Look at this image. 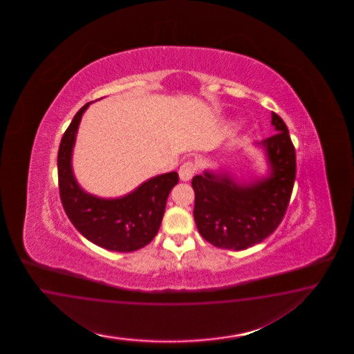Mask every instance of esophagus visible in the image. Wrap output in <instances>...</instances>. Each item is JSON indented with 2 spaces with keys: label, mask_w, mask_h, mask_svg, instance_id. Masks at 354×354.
Masks as SVG:
<instances>
[{
  "label": "esophagus",
  "mask_w": 354,
  "mask_h": 354,
  "mask_svg": "<svg viewBox=\"0 0 354 354\" xmlns=\"http://www.w3.org/2000/svg\"><path fill=\"white\" fill-rule=\"evenodd\" d=\"M194 172H196V165L192 161L184 162L179 169V178L183 182H188L192 179Z\"/></svg>",
  "instance_id": "obj_1"
}]
</instances>
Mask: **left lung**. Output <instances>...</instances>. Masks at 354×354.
<instances>
[{
  "instance_id": "left-lung-1",
  "label": "left lung",
  "mask_w": 354,
  "mask_h": 354,
  "mask_svg": "<svg viewBox=\"0 0 354 354\" xmlns=\"http://www.w3.org/2000/svg\"><path fill=\"white\" fill-rule=\"evenodd\" d=\"M271 124L277 133L254 144L266 156V176L240 182L228 171L205 170L192 179L194 222L214 247L244 250L259 244L286 214L296 179V153L283 119L271 113Z\"/></svg>"
}]
</instances>
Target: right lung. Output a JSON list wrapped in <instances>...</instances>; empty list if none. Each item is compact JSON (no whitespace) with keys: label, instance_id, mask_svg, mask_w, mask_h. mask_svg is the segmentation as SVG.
I'll list each match as a JSON object with an SVG mask.
<instances>
[{"label":"right lung","instance_id":"obj_1","mask_svg":"<svg viewBox=\"0 0 354 354\" xmlns=\"http://www.w3.org/2000/svg\"><path fill=\"white\" fill-rule=\"evenodd\" d=\"M89 105L76 113L61 140L57 160L61 201L68 219L86 240L111 252H135L157 235L169 193L179 176L175 171L157 175L117 198L86 192L76 182L71 162L77 129Z\"/></svg>","mask_w":354,"mask_h":354}]
</instances>
